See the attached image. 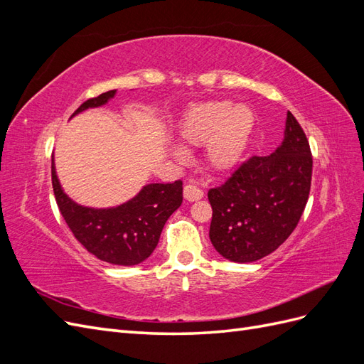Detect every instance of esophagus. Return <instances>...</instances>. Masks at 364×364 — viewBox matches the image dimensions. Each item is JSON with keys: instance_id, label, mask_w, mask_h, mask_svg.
I'll use <instances>...</instances> for the list:
<instances>
[{"instance_id": "obj_1", "label": "esophagus", "mask_w": 364, "mask_h": 364, "mask_svg": "<svg viewBox=\"0 0 364 364\" xmlns=\"http://www.w3.org/2000/svg\"><path fill=\"white\" fill-rule=\"evenodd\" d=\"M183 197L188 202H196V200L202 199L203 191L197 185L188 183V185H185V188H183Z\"/></svg>"}]
</instances>
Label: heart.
<instances>
[{
  "label": "heart",
  "mask_w": 364,
  "mask_h": 364,
  "mask_svg": "<svg viewBox=\"0 0 364 364\" xmlns=\"http://www.w3.org/2000/svg\"><path fill=\"white\" fill-rule=\"evenodd\" d=\"M255 114L246 105H234L228 100H213L191 106L182 115L178 134L185 146L205 144V162L215 173L234 170L249 146ZM173 155L185 158L181 149Z\"/></svg>",
  "instance_id": "heart-1"
}]
</instances>
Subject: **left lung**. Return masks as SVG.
Instances as JSON below:
<instances>
[{
	"instance_id": "1",
	"label": "left lung",
	"mask_w": 364,
	"mask_h": 364,
	"mask_svg": "<svg viewBox=\"0 0 364 364\" xmlns=\"http://www.w3.org/2000/svg\"><path fill=\"white\" fill-rule=\"evenodd\" d=\"M313 156L301 124L287 112L284 141L269 156H252L208 191L209 238L234 262L267 257L290 237L311 188Z\"/></svg>"
}]
</instances>
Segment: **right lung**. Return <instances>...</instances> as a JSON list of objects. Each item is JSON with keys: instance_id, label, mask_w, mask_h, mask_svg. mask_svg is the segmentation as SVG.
Wrapping results in <instances>:
<instances>
[{"instance_id": "add662e5", "label": "right lung", "mask_w": 364, "mask_h": 364, "mask_svg": "<svg viewBox=\"0 0 364 364\" xmlns=\"http://www.w3.org/2000/svg\"><path fill=\"white\" fill-rule=\"evenodd\" d=\"M103 92L86 100L73 114L106 105L115 95ZM51 182L60 214L77 241L98 259L117 266H136L147 259L158 246L162 228L168 217L182 205V181L173 183H149L134 199L115 206L95 209L77 205L63 193L54 159Z\"/></svg>"}]
</instances>
